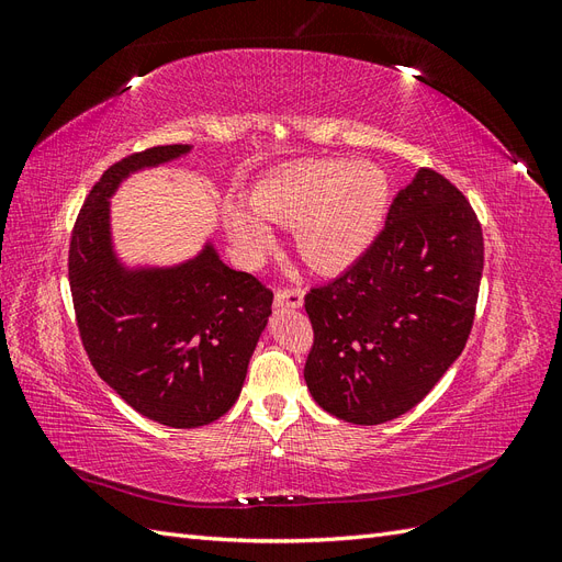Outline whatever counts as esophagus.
I'll use <instances>...</instances> for the list:
<instances>
[{"instance_id": "esophagus-1", "label": "esophagus", "mask_w": 562, "mask_h": 562, "mask_svg": "<svg viewBox=\"0 0 562 562\" xmlns=\"http://www.w3.org/2000/svg\"><path fill=\"white\" fill-rule=\"evenodd\" d=\"M274 302L279 304V307L300 310L304 302V291L302 288H279V291L274 293Z\"/></svg>"}]
</instances>
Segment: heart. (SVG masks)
Masks as SVG:
<instances>
[{"label": "heart", "mask_w": 562, "mask_h": 562, "mask_svg": "<svg viewBox=\"0 0 562 562\" xmlns=\"http://www.w3.org/2000/svg\"><path fill=\"white\" fill-rule=\"evenodd\" d=\"M250 203L255 212L244 201L225 203L227 232L248 260L274 244L265 216L274 225L295 227V244L307 265L339 271L359 260L378 236L389 206V178L370 161H307L265 178Z\"/></svg>", "instance_id": "b5f03b06"}]
</instances>
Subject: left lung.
<instances>
[{"label": "left lung", "instance_id": "obj_1", "mask_svg": "<svg viewBox=\"0 0 562 562\" xmlns=\"http://www.w3.org/2000/svg\"><path fill=\"white\" fill-rule=\"evenodd\" d=\"M481 277L483 229L471 203L419 168L361 258L304 295L314 401L366 427L411 411L462 353Z\"/></svg>", "mask_w": 562, "mask_h": 562}]
</instances>
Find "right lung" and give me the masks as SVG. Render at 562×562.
Wrapping results in <instances>:
<instances>
[{"label":"right lung","instance_id":"right-lung-1","mask_svg":"<svg viewBox=\"0 0 562 562\" xmlns=\"http://www.w3.org/2000/svg\"><path fill=\"white\" fill-rule=\"evenodd\" d=\"M187 151L161 145L112 164L83 201L67 258L81 345L100 380L173 429L203 427L236 403L274 300L252 274L220 260L213 244L178 267L119 262L110 196L131 173Z\"/></svg>","mask_w":562,"mask_h":562}]
</instances>
